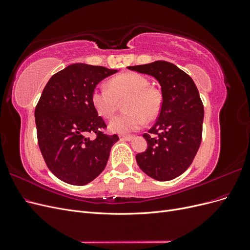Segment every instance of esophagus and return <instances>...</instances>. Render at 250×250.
<instances>
[{
    "label": "esophagus",
    "instance_id": "34e87169",
    "mask_svg": "<svg viewBox=\"0 0 250 250\" xmlns=\"http://www.w3.org/2000/svg\"><path fill=\"white\" fill-rule=\"evenodd\" d=\"M121 139L125 141H131L133 139V135H121Z\"/></svg>",
    "mask_w": 250,
    "mask_h": 250
}]
</instances>
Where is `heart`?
Masks as SVG:
<instances>
[{"mask_svg": "<svg viewBox=\"0 0 250 250\" xmlns=\"http://www.w3.org/2000/svg\"><path fill=\"white\" fill-rule=\"evenodd\" d=\"M108 87H96L92 96L93 107L100 117L110 119L115 115L119 101L124 103L125 113L113 118L109 129L117 133L137 131L145 121L155 120L162 111L164 97L162 90L150 84L149 79L142 74L127 72L108 81Z\"/></svg>", "mask_w": 250, "mask_h": 250, "instance_id": "b5f03b06", "label": "heart"}]
</instances>
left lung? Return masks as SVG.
Returning a JSON list of instances; mask_svg holds the SVG:
<instances>
[{
	"instance_id": "obj_1",
	"label": "left lung",
	"mask_w": 250,
	"mask_h": 250,
	"mask_svg": "<svg viewBox=\"0 0 250 250\" xmlns=\"http://www.w3.org/2000/svg\"><path fill=\"white\" fill-rule=\"evenodd\" d=\"M128 69L153 76L164 97L156 123L143 134L148 147L135 156L137 163L148 176L171 180L190 167L200 146L204 109L199 92L187 73L167 62Z\"/></svg>"
}]
</instances>
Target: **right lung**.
I'll list each match as a JSON object with an SVG mask.
<instances>
[{
    "label": "right lung",
    "mask_w": 250,
    "mask_h": 250,
    "mask_svg": "<svg viewBox=\"0 0 250 250\" xmlns=\"http://www.w3.org/2000/svg\"><path fill=\"white\" fill-rule=\"evenodd\" d=\"M117 72L74 63L53 75L42 90L34 112L37 141L49 170L66 184L83 186L94 180L119 141L117 134L102 131L106 124L90 101L98 83Z\"/></svg>",
    "instance_id": "obj_1"
}]
</instances>
